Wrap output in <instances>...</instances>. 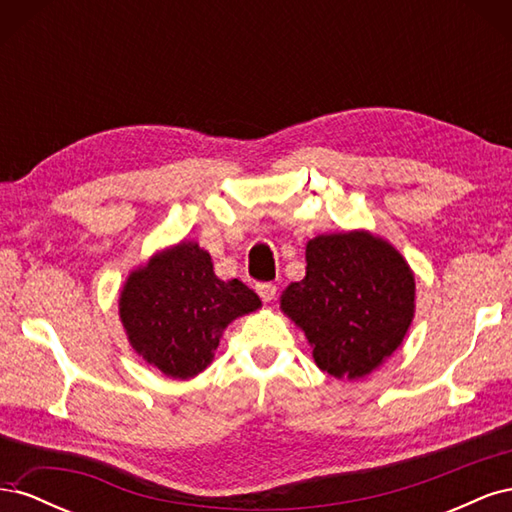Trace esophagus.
<instances>
[{
	"label": "esophagus",
	"mask_w": 512,
	"mask_h": 512,
	"mask_svg": "<svg viewBox=\"0 0 512 512\" xmlns=\"http://www.w3.org/2000/svg\"><path fill=\"white\" fill-rule=\"evenodd\" d=\"M256 290H258V294H260V299L265 301V303L273 301L275 294H277V286H275V284H258Z\"/></svg>",
	"instance_id": "34e87169"
}]
</instances>
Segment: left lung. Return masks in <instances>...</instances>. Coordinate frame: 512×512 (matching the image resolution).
I'll use <instances>...</instances> for the list:
<instances>
[{
	"instance_id": "obj_1",
	"label": "left lung",
	"mask_w": 512,
	"mask_h": 512,
	"mask_svg": "<svg viewBox=\"0 0 512 512\" xmlns=\"http://www.w3.org/2000/svg\"><path fill=\"white\" fill-rule=\"evenodd\" d=\"M305 277L280 297L305 333L316 365L359 380L401 346L414 320L416 282L397 247L365 228L318 235L305 245Z\"/></svg>"
}]
</instances>
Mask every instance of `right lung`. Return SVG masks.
Instances as JSON below:
<instances>
[{
	"instance_id": "add662e5",
	"label": "right lung",
	"mask_w": 512,
	"mask_h": 512,
	"mask_svg": "<svg viewBox=\"0 0 512 512\" xmlns=\"http://www.w3.org/2000/svg\"><path fill=\"white\" fill-rule=\"evenodd\" d=\"M239 280H220L196 241H179L130 271L119 318L130 346L164 376L190 380L207 369L232 320L260 309Z\"/></svg>"
}]
</instances>
